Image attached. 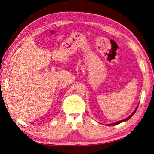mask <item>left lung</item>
Listing matches in <instances>:
<instances>
[{
	"mask_svg": "<svg viewBox=\"0 0 154 154\" xmlns=\"http://www.w3.org/2000/svg\"><path fill=\"white\" fill-rule=\"evenodd\" d=\"M139 105V104H138ZM138 105L136 106V109L134 110V112L130 114V115L128 116V117H127L126 119H123V120H120V121H118V122H115V123H112V124H107L108 126H114V125H116V124H120V123H121V122H125V121H127V120H128L130 118H131L134 114V113L136 112V110H137V109H138Z\"/></svg>",
	"mask_w": 154,
	"mask_h": 154,
	"instance_id": "8db88e82",
	"label": "left lung"
}]
</instances>
